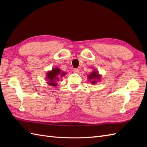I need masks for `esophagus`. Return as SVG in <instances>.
<instances>
[{
	"instance_id": "obj_1",
	"label": "esophagus",
	"mask_w": 147,
	"mask_h": 147,
	"mask_svg": "<svg viewBox=\"0 0 147 147\" xmlns=\"http://www.w3.org/2000/svg\"><path fill=\"white\" fill-rule=\"evenodd\" d=\"M73 72L74 73H79V69H74Z\"/></svg>"
}]
</instances>
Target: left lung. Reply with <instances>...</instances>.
<instances>
[{"mask_svg":"<svg viewBox=\"0 0 147 147\" xmlns=\"http://www.w3.org/2000/svg\"><path fill=\"white\" fill-rule=\"evenodd\" d=\"M100 75L96 71H93L88 76V80L91 82L92 84H94V85L98 82V80H100Z\"/></svg>","mask_w":147,"mask_h":147,"instance_id":"1","label":"left lung"}]
</instances>
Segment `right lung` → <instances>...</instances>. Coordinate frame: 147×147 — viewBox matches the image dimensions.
Returning a JSON list of instances; mask_svg holds the SVG:
<instances>
[{
	"instance_id": "add662e5",
	"label": "right lung",
	"mask_w": 147,
	"mask_h": 147,
	"mask_svg": "<svg viewBox=\"0 0 147 147\" xmlns=\"http://www.w3.org/2000/svg\"><path fill=\"white\" fill-rule=\"evenodd\" d=\"M65 74L64 72L59 68H53L52 71H49L46 74V79L48 80V84L52 86H56L57 85V82L59 80V78L64 76Z\"/></svg>"
}]
</instances>
